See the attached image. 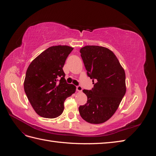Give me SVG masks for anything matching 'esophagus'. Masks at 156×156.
<instances>
[{
  "mask_svg": "<svg viewBox=\"0 0 156 156\" xmlns=\"http://www.w3.org/2000/svg\"><path fill=\"white\" fill-rule=\"evenodd\" d=\"M76 90H77V91H78V92H82V90H83V88H82V87L81 86H77V88H76Z\"/></svg>",
  "mask_w": 156,
  "mask_h": 156,
  "instance_id": "obj_1",
  "label": "esophagus"
}]
</instances>
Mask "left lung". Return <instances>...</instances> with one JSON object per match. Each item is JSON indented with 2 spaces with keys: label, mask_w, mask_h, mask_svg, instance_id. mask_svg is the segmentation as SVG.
I'll return each instance as SVG.
<instances>
[{
  "label": "left lung",
  "mask_w": 156,
  "mask_h": 156,
  "mask_svg": "<svg viewBox=\"0 0 156 156\" xmlns=\"http://www.w3.org/2000/svg\"><path fill=\"white\" fill-rule=\"evenodd\" d=\"M80 53L94 88L83 90L87 103L80 106L79 111L87 122L101 124L115 114L125 95L124 69L113 52L104 47L87 45Z\"/></svg>",
  "instance_id": "8db88e82"
}]
</instances>
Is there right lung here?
<instances>
[{"mask_svg": "<svg viewBox=\"0 0 156 156\" xmlns=\"http://www.w3.org/2000/svg\"><path fill=\"white\" fill-rule=\"evenodd\" d=\"M73 49L68 45L52 46L32 61L28 67L24 90L37 115L55 119L63 112L66 99L76 90L64 78L63 67Z\"/></svg>", "mask_w": 156, "mask_h": 156, "instance_id": "add662e5", "label": "right lung"}]
</instances>
